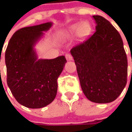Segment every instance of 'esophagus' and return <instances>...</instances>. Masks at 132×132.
<instances>
[{
    "label": "esophagus",
    "instance_id": "esophagus-1",
    "mask_svg": "<svg viewBox=\"0 0 132 132\" xmlns=\"http://www.w3.org/2000/svg\"><path fill=\"white\" fill-rule=\"evenodd\" d=\"M65 58L68 61H72L73 60V56H72V55L70 53H67L65 55Z\"/></svg>",
    "mask_w": 132,
    "mask_h": 132
}]
</instances>
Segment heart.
Wrapping results in <instances>:
<instances>
[{"mask_svg":"<svg viewBox=\"0 0 132 132\" xmlns=\"http://www.w3.org/2000/svg\"><path fill=\"white\" fill-rule=\"evenodd\" d=\"M90 31V26L87 22H83L81 23H76L70 26L68 29L63 34L64 37H70L75 34H78L80 37L87 36Z\"/></svg>","mask_w":132,"mask_h":132,"instance_id":"heart-1","label":"heart"}]
</instances>
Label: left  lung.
Instances as JSON below:
<instances>
[{
    "label": "left lung",
    "instance_id": "obj_1",
    "mask_svg": "<svg viewBox=\"0 0 132 132\" xmlns=\"http://www.w3.org/2000/svg\"><path fill=\"white\" fill-rule=\"evenodd\" d=\"M93 18L96 31L70 53L85 96L95 103H110L126 87L127 56L122 38L114 26L101 16Z\"/></svg>",
    "mask_w": 132,
    "mask_h": 132
}]
</instances>
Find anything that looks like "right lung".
Masks as SVG:
<instances>
[{"label": "right lung", "instance_id": "obj_1", "mask_svg": "<svg viewBox=\"0 0 132 132\" xmlns=\"http://www.w3.org/2000/svg\"><path fill=\"white\" fill-rule=\"evenodd\" d=\"M52 23H45L18 30L5 53L7 84L19 104L31 109L46 106L57 93V79L67 60L64 56L38 59L34 45Z\"/></svg>", "mask_w": 132, "mask_h": 132}]
</instances>
